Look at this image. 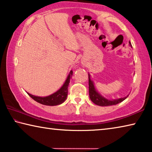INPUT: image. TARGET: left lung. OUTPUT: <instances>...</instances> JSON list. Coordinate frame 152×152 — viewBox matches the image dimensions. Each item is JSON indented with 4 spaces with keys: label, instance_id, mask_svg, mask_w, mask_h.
Masks as SVG:
<instances>
[{
    "label": "left lung",
    "instance_id": "8db88e82",
    "mask_svg": "<svg viewBox=\"0 0 152 152\" xmlns=\"http://www.w3.org/2000/svg\"><path fill=\"white\" fill-rule=\"evenodd\" d=\"M129 45L132 46V44L129 42ZM90 75L88 74V86H89V96L90 99L92 102H94L95 104L99 105L101 107H107V106H111V105H115L119 104V102H121L124 101L125 99H127V96L124 98H121L119 99L116 100H108L105 98L102 97L101 95L99 94L96 89L94 88V84L90 78Z\"/></svg>",
    "mask_w": 152,
    "mask_h": 152
}]
</instances>
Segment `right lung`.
I'll return each mask as SVG.
<instances>
[{"label": "right lung", "mask_w": 152, "mask_h": 152, "mask_svg": "<svg viewBox=\"0 0 152 152\" xmlns=\"http://www.w3.org/2000/svg\"><path fill=\"white\" fill-rule=\"evenodd\" d=\"M73 72L72 70L70 71V74L67 78L65 83L64 84V85L61 87L60 89H59L57 92H56L55 93L50 95L48 96L45 97H39V96H36L34 95H32L29 93L27 94H29V96L32 98V99L35 101L36 102H39L40 104L48 105V106H56V105L60 104L66 101L67 95H68V87L70 83V80L72 76Z\"/></svg>", "instance_id": "right-lung-1"}]
</instances>
